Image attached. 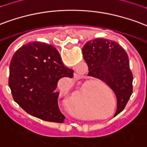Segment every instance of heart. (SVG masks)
I'll list each match as a JSON object with an SVG mask.
<instances>
[{
  "label": "heart",
  "mask_w": 147,
  "mask_h": 147,
  "mask_svg": "<svg viewBox=\"0 0 147 147\" xmlns=\"http://www.w3.org/2000/svg\"><path fill=\"white\" fill-rule=\"evenodd\" d=\"M67 100H68V101H69V102H71V100H72V97H71V96L70 95V94H67Z\"/></svg>",
  "instance_id": "b5f03b06"
}]
</instances>
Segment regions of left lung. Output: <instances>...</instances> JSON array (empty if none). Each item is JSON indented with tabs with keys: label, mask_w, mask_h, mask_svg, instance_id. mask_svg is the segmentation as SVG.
Here are the masks:
<instances>
[{
	"label": "left lung",
	"mask_w": 147,
	"mask_h": 147,
	"mask_svg": "<svg viewBox=\"0 0 147 147\" xmlns=\"http://www.w3.org/2000/svg\"><path fill=\"white\" fill-rule=\"evenodd\" d=\"M82 54L88 65V76L106 82L115 93L116 116L123 111L132 93L133 76L128 54L118 43L101 38L85 43Z\"/></svg>",
	"instance_id": "1"
}]
</instances>
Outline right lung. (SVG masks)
Returning <instances> with one entry per match:
<instances>
[{"label":"right lung","mask_w":147,"mask_h":147,"mask_svg":"<svg viewBox=\"0 0 147 147\" xmlns=\"http://www.w3.org/2000/svg\"><path fill=\"white\" fill-rule=\"evenodd\" d=\"M74 71L65 67L53 45L31 42L16 51L11 60L8 85L16 103L34 117L62 123L56 91L57 83L66 87Z\"/></svg>","instance_id":"right-lung-1"}]
</instances>
